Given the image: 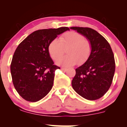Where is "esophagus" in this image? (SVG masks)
<instances>
[{
  "label": "esophagus",
  "mask_w": 127,
  "mask_h": 127,
  "mask_svg": "<svg viewBox=\"0 0 127 127\" xmlns=\"http://www.w3.org/2000/svg\"><path fill=\"white\" fill-rule=\"evenodd\" d=\"M67 68H62V70L63 71V72H66L67 71Z\"/></svg>",
  "instance_id": "1"
}]
</instances>
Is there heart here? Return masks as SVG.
Listing matches in <instances>:
<instances>
[{"label": "heart", "mask_w": 127, "mask_h": 127, "mask_svg": "<svg viewBox=\"0 0 127 127\" xmlns=\"http://www.w3.org/2000/svg\"><path fill=\"white\" fill-rule=\"evenodd\" d=\"M65 49H67L68 55L59 60L57 64L67 67L78 63L79 64L84 63L91 54V45L82 34L72 31L63 34L59 39H53L48 46L49 55L54 60H57L61 57Z\"/></svg>", "instance_id": "heart-1"}]
</instances>
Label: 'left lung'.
I'll return each mask as SVG.
<instances>
[{"label": "left lung", "mask_w": 127, "mask_h": 127, "mask_svg": "<svg viewBox=\"0 0 127 127\" xmlns=\"http://www.w3.org/2000/svg\"><path fill=\"white\" fill-rule=\"evenodd\" d=\"M70 29L85 36L91 45L88 59L76 68L72 87L83 98L97 100L106 94L112 84L115 70L113 51L106 39L95 30L79 27Z\"/></svg>", "instance_id": "8db88e82"}]
</instances>
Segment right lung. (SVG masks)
Segmentation results:
<instances>
[{"label":"right lung","instance_id":"right-lung-1","mask_svg":"<svg viewBox=\"0 0 127 127\" xmlns=\"http://www.w3.org/2000/svg\"><path fill=\"white\" fill-rule=\"evenodd\" d=\"M68 27L38 30L19 44L11 64L12 82L22 98L36 102L47 95L53 86L55 71L48 46L58 35L69 30Z\"/></svg>","mask_w":127,"mask_h":127}]
</instances>
